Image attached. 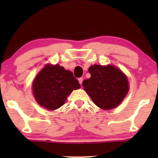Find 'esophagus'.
I'll use <instances>...</instances> for the list:
<instances>
[{
    "instance_id": "esophagus-1",
    "label": "esophagus",
    "mask_w": 158,
    "mask_h": 158,
    "mask_svg": "<svg viewBox=\"0 0 158 158\" xmlns=\"http://www.w3.org/2000/svg\"><path fill=\"white\" fill-rule=\"evenodd\" d=\"M78 81H79L80 84H81V85H82V83H83V77H80V78H78Z\"/></svg>"
}]
</instances>
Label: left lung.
Listing matches in <instances>:
<instances>
[{
  "label": "left lung",
  "mask_w": 158,
  "mask_h": 158,
  "mask_svg": "<svg viewBox=\"0 0 158 158\" xmlns=\"http://www.w3.org/2000/svg\"><path fill=\"white\" fill-rule=\"evenodd\" d=\"M90 77L83 82L84 90L101 109H112L118 106L129 91L125 74L113 65L94 64L88 69Z\"/></svg>",
  "instance_id": "obj_1"
}]
</instances>
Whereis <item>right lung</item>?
I'll use <instances>...</instances> for the list:
<instances>
[{
  "label": "right lung",
  "mask_w": 158,
  "mask_h": 158,
  "mask_svg": "<svg viewBox=\"0 0 158 158\" xmlns=\"http://www.w3.org/2000/svg\"><path fill=\"white\" fill-rule=\"evenodd\" d=\"M81 85L73 73L59 64H47L38 73L32 90L36 102L48 110L59 109L65 102L67 97Z\"/></svg>",
  "instance_id": "obj_1"
}]
</instances>
